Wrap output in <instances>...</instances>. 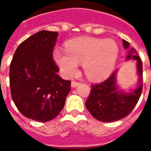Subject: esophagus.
<instances>
[{"mask_svg":"<svg viewBox=\"0 0 151 151\" xmlns=\"http://www.w3.org/2000/svg\"><path fill=\"white\" fill-rule=\"evenodd\" d=\"M79 84H80L79 82H74V81H73V82H71V86H72L73 88H74V87H76V86H78Z\"/></svg>","mask_w":151,"mask_h":151,"instance_id":"34e87169","label":"esophagus"}]
</instances>
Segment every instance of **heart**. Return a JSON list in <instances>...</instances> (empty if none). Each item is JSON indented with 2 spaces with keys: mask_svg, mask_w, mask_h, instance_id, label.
<instances>
[{
  "mask_svg": "<svg viewBox=\"0 0 151 151\" xmlns=\"http://www.w3.org/2000/svg\"><path fill=\"white\" fill-rule=\"evenodd\" d=\"M118 54L119 47L111 39L78 37L66 42L65 51L55 50L53 59L65 78H72L82 63L90 80L101 81L113 71Z\"/></svg>",
  "mask_w": 151,
  "mask_h": 151,
  "instance_id": "b5f03b06",
  "label": "heart"
}]
</instances>
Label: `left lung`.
I'll return each instance as SVG.
<instances>
[{"mask_svg":"<svg viewBox=\"0 0 151 151\" xmlns=\"http://www.w3.org/2000/svg\"><path fill=\"white\" fill-rule=\"evenodd\" d=\"M124 49H128L126 60H136L137 74L138 76L137 86L130 91H121L117 84L118 70L106 81L91 86V94L86 102V107L96 120L102 122L116 121L127 116L139 100L142 91V62L135 48L123 40Z\"/></svg>","mask_w":151,"mask_h":151,"instance_id":"1","label":"left lung"}]
</instances>
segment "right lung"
Returning <instances> with one entry per match:
<instances>
[{
  "label": "right lung",
  "mask_w": 151,
  "mask_h": 151,
  "mask_svg": "<svg viewBox=\"0 0 151 151\" xmlns=\"http://www.w3.org/2000/svg\"><path fill=\"white\" fill-rule=\"evenodd\" d=\"M58 33L40 31L23 41L9 66L12 99L24 116L47 122L62 110L70 91V81L58 74L52 60Z\"/></svg>",
  "instance_id": "add662e5"
}]
</instances>
